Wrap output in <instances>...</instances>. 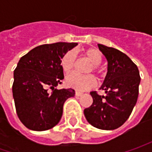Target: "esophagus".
Returning a JSON list of instances; mask_svg holds the SVG:
<instances>
[{
	"label": "esophagus",
	"instance_id": "obj_1",
	"mask_svg": "<svg viewBox=\"0 0 152 152\" xmlns=\"http://www.w3.org/2000/svg\"><path fill=\"white\" fill-rule=\"evenodd\" d=\"M83 95V93H81V92H79V91H76L75 92V96H81Z\"/></svg>",
	"mask_w": 152,
	"mask_h": 152
}]
</instances>
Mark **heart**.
<instances>
[{"instance_id": "heart-1", "label": "heart", "mask_w": 152, "mask_h": 152, "mask_svg": "<svg viewBox=\"0 0 152 152\" xmlns=\"http://www.w3.org/2000/svg\"><path fill=\"white\" fill-rule=\"evenodd\" d=\"M85 57L93 65V70L96 73H101L99 65L102 63V56L96 49H88L85 50ZM76 53L70 50L63 56L61 59V68L65 73H69L76 65ZM66 85L78 91H83L94 88L96 85V80L92 75H80L77 73H73L67 75L66 78Z\"/></svg>"}]
</instances>
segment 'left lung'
I'll list each match as a JSON object with an SVG mask.
<instances>
[{"label": "left lung", "mask_w": 152, "mask_h": 152, "mask_svg": "<svg viewBox=\"0 0 152 152\" xmlns=\"http://www.w3.org/2000/svg\"><path fill=\"white\" fill-rule=\"evenodd\" d=\"M107 61V73L100 90L91 91L93 103L84 114L89 124L103 130H113L125 123L137 102L140 83L137 66L128 56L113 47L98 44Z\"/></svg>", "instance_id": "left-lung-1"}]
</instances>
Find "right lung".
I'll list each match as a JSON object with an SVG mask.
<instances>
[{"label": "right lung", "mask_w": 152, "mask_h": 152, "mask_svg": "<svg viewBox=\"0 0 152 152\" xmlns=\"http://www.w3.org/2000/svg\"><path fill=\"white\" fill-rule=\"evenodd\" d=\"M77 45H42L20 58L13 73L12 96L18 117L28 129L45 131L61 120L64 103L75 95L73 89L56 88L64 79L61 59Z\"/></svg>", "instance_id": "1"}]
</instances>
